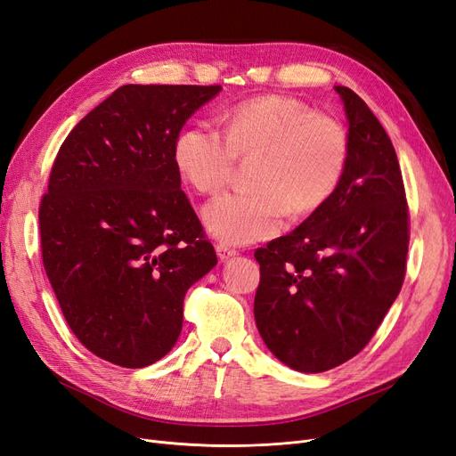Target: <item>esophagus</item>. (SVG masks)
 Returning <instances> with one entry per match:
<instances>
[{
  "label": "esophagus",
  "instance_id": "obj_1",
  "mask_svg": "<svg viewBox=\"0 0 456 456\" xmlns=\"http://www.w3.org/2000/svg\"><path fill=\"white\" fill-rule=\"evenodd\" d=\"M215 248H216V255H218V258H221V260H228V258L238 255V250L228 247V245H224V243H218Z\"/></svg>",
  "mask_w": 456,
  "mask_h": 456
}]
</instances>
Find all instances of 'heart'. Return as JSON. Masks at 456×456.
Returning a JSON list of instances; mask_svg holds the SVG:
<instances>
[{
	"mask_svg": "<svg viewBox=\"0 0 456 456\" xmlns=\"http://www.w3.org/2000/svg\"><path fill=\"white\" fill-rule=\"evenodd\" d=\"M349 135L332 117L282 96L235 105L224 135L208 126L184 128L174 145L183 179L203 194L224 188L238 159L253 160V194H224L203 208V224L224 243L270 240L287 213L302 218L334 198L349 164Z\"/></svg>",
	"mask_w": 456,
	"mask_h": 456,
	"instance_id": "heart-1",
	"label": "heart"
}]
</instances>
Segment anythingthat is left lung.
Returning <instances> with one entry per match:
<instances>
[{"mask_svg": "<svg viewBox=\"0 0 456 456\" xmlns=\"http://www.w3.org/2000/svg\"><path fill=\"white\" fill-rule=\"evenodd\" d=\"M349 164L334 198L256 248V328L296 371L321 373L362 351L402 289L410 213L396 151L364 100L336 86Z\"/></svg>", "mask_w": 456, "mask_h": 456, "instance_id": "obj_1", "label": "left lung"}]
</instances>
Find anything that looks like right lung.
<instances>
[{
  "mask_svg": "<svg viewBox=\"0 0 456 456\" xmlns=\"http://www.w3.org/2000/svg\"><path fill=\"white\" fill-rule=\"evenodd\" d=\"M223 88L124 85L61 143L39 206L41 253L77 339L122 368L166 356L186 290L216 264L174 145Z\"/></svg>",
  "mask_w": 456,
  "mask_h": 456,
  "instance_id": "1",
  "label": "right lung"
}]
</instances>
